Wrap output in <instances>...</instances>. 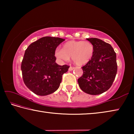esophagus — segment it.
<instances>
[{
  "instance_id": "esophagus-1",
  "label": "esophagus",
  "mask_w": 134,
  "mask_h": 134,
  "mask_svg": "<svg viewBox=\"0 0 134 134\" xmlns=\"http://www.w3.org/2000/svg\"><path fill=\"white\" fill-rule=\"evenodd\" d=\"M74 69H75V67H71V66H70V67H69V71H72V70H73Z\"/></svg>"
}]
</instances>
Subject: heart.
<instances>
[{
	"mask_svg": "<svg viewBox=\"0 0 134 134\" xmlns=\"http://www.w3.org/2000/svg\"><path fill=\"white\" fill-rule=\"evenodd\" d=\"M94 53V47L87 41H70L63 45V49L57 48L55 55L58 60L68 62L71 57L77 65H84L91 60Z\"/></svg>",
	"mask_w": 134,
	"mask_h": 134,
	"instance_id": "obj_1",
	"label": "heart"
}]
</instances>
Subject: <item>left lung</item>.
<instances>
[{
  "label": "left lung",
  "mask_w": 134,
  "mask_h": 134,
  "mask_svg": "<svg viewBox=\"0 0 134 134\" xmlns=\"http://www.w3.org/2000/svg\"><path fill=\"white\" fill-rule=\"evenodd\" d=\"M93 45L94 53L82 67L83 74L78 79L79 87L86 93H103L112 85L117 73L116 55L111 45L96 38H87Z\"/></svg>",
  "instance_id": "obj_1"
}]
</instances>
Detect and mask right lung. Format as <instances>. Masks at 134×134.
Masks as SVG:
<instances>
[{"label":"right lung","mask_w":134,"mask_h":134,"mask_svg":"<svg viewBox=\"0 0 134 134\" xmlns=\"http://www.w3.org/2000/svg\"><path fill=\"white\" fill-rule=\"evenodd\" d=\"M65 40L45 37L29 45L25 52L21 64L24 82L33 93L46 96L58 89L63 74L69 65L55 63V51Z\"/></svg>","instance_id":"right-lung-1"}]
</instances>
